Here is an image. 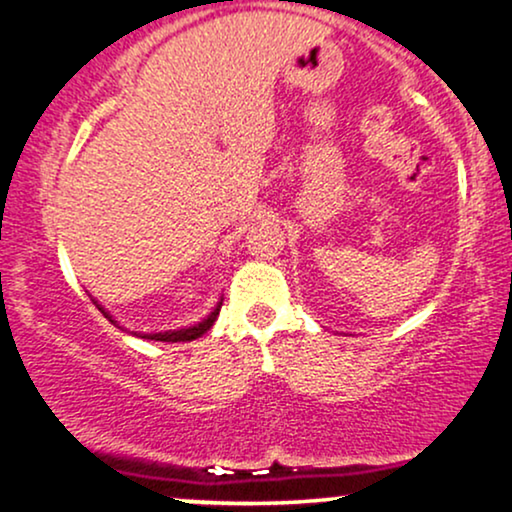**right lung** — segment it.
Instances as JSON below:
<instances>
[{"instance_id": "obj_1", "label": "right lung", "mask_w": 512, "mask_h": 512, "mask_svg": "<svg viewBox=\"0 0 512 512\" xmlns=\"http://www.w3.org/2000/svg\"><path fill=\"white\" fill-rule=\"evenodd\" d=\"M102 310V307H100ZM219 310H221V305H217V310L212 312V315H209L205 322H200V324H195V326H190V329H181V331H166V334H143V338H150V341H164V343H178V341H193V338H200L202 334H207L209 329H212V324L217 322V317H219ZM104 312V310H102ZM109 317V315H107ZM114 322V319H112Z\"/></svg>"}]
</instances>
